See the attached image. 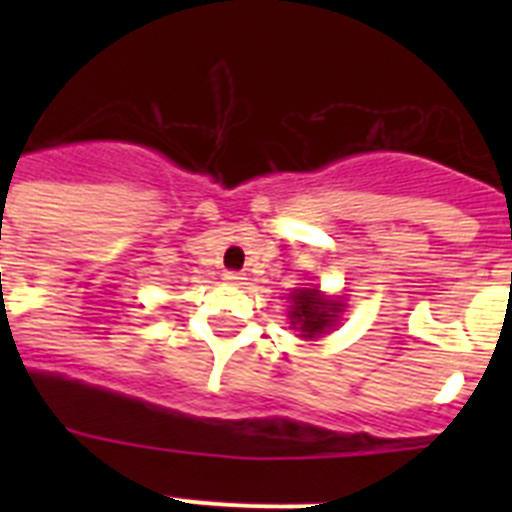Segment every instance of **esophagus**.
<instances>
[{
	"label": "esophagus",
	"mask_w": 512,
	"mask_h": 512,
	"mask_svg": "<svg viewBox=\"0 0 512 512\" xmlns=\"http://www.w3.org/2000/svg\"><path fill=\"white\" fill-rule=\"evenodd\" d=\"M223 279L228 284H233V287H241V284H246V277H243L241 271H225Z\"/></svg>",
	"instance_id": "esophagus-1"
}]
</instances>
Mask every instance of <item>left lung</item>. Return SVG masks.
<instances>
[{"mask_svg":"<svg viewBox=\"0 0 512 512\" xmlns=\"http://www.w3.org/2000/svg\"><path fill=\"white\" fill-rule=\"evenodd\" d=\"M289 300V325L305 341L325 336L338 325V315L343 312V302L336 297H325L318 287L295 289Z\"/></svg>","mask_w":512,"mask_h":512,"instance_id":"obj_1","label":"left lung"}]
</instances>
